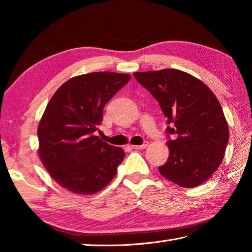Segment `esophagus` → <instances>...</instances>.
<instances>
[{"label":"esophagus","instance_id":"obj_1","mask_svg":"<svg viewBox=\"0 0 252 252\" xmlns=\"http://www.w3.org/2000/svg\"><path fill=\"white\" fill-rule=\"evenodd\" d=\"M147 146H148V143L147 142L142 144V145H131V147L133 149H144V148H146Z\"/></svg>","mask_w":252,"mask_h":252}]
</instances>
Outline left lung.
<instances>
[{"mask_svg": "<svg viewBox=\"0 0 252 252\" xmlns=\"http://www.w3.org/2000/svg\"><path fill=\"white\" fill-rule=\"evenodd\" d=\"M133 74L158 100L174 136L160 174L181 187L202 184L220 167L229 138L220 101L199 79L178 69Z\"/></svg>", "mask_w": 252, "mask_h": 252, "instance_id": "1", "label": "left lung"}]
</instances>
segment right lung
<instances>
[{
    "label": "right lung",
    "instance_id": "add662e5",
    "mask_svg": "<svg viewBox=\"0 0 252 252\" xmlns=\"http://www.w3.org/2000/svg\"><path fill=\"white\" fill-rule=\"evenodd\" d=\"M130 79V74L110 71L81 74L52 96L37 126V152L63 189L92 195L115 178L126 154L94 132L103 120L104 106Z\"/></svg>",
    "mask_w": 252,
    "mask_h": 252
}]
</instances>
